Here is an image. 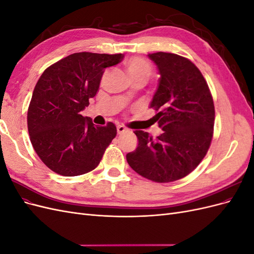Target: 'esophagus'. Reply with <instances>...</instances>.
Masks as SVG:
<instances>
[{
	"label": "esophagus",
	"instance_id": "obj_1",
	"mask_svg": "<svg viewBox=\"0 0 254 254\" xmlns=\"http://www.w3.org/2000/svg\"><path fill=\"white\" fill-rule=\"evenodd\" d=\"M118 134L121 135V134H124L125 132H127V129L124 127V126H118Z\"/></svg>",
	"mask_w": 254,
	"mask_h": 254
}]
</instances>
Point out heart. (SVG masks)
<instances>
[{
    "label": "heart",
    "mask_w": 254,
    "mask_h": 254,
    "mask_svg": "<svg viewBox=\"0 0 254 254\" xmlns=\"http://www.w3.org/2000/svg\"><path fill=\"white\" fill-rule=\"evenodd\" d=\"M129 77L133 82H147L153 74V67L147 60L140 57H132L125 64Z\"/></svg>",
    "instance_id": "1"
}]
</instances>
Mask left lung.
Segmentation results:
<instances>
[{
    "mask_svg": "<svg viewBox=\"0 0 254 254\" xmlns=\"http://www.w3.org/2000/svg\"><path fill=\"white\" fill-rule=\"evenodd\" d=\"M160 72L150 108L163 133L153 139L143 130L139 144L127 153V162L144 178L173 182L193 172L205 157L213 139L215 108L211 91L199 68L173 53L149 54Z\"/></svg>",
    "mask_w": 254,
    "mask_h": 254,
    "instance_id": "1",
    "label": "left lung"
}]
</instances>
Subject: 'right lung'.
Instances as JSON below:
<instances>
[{
    "mask_svg": "<svg viewBox=\"0 0 254 254\" xmlns=\"http://www.w3.org/2000/svg\"><path fill=\"white\" fill-rule=\"evenodd\" d=\"M123 58V54L75 53L45 68L37 81L27 110V128L37 155L53 172L79 176L101 162L117 127L113 123L94 126L80 111L96 95L105 68Z\"/></svg>",
    "mask_w": 254,
    "mask_h": 254,
    "instance_id": "right-lung-1",
    "label": "right lung"
}]
</instances>
